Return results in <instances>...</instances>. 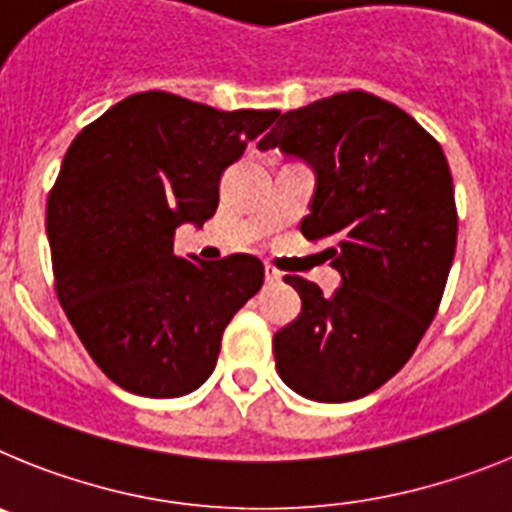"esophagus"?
I'll return each mask as SVG.
<instances>
[{
    "label": "esophagus",
    "mask_w": 512,
    "mask_h": 512,
    "mask_svg": "<svg viewBox=\"0 0 512 512\" xmlns=\"http://www.w3.org/2000/svg\"><path fill=\"white\" fill-rule=\"evenodd\" d=\"M264 277H266V282H269V284H277V282H282V271H279L277 266L266 264L264 266Z\"/></svg>",
    "instance_id": "esophagus-1"
}]
</instances>
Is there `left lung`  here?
Here are the masks:
<instances>
[{"mask_svg": "<svg viewBox=\"0 0 512 512\" xmlns=\"http://www.w3.org/2000/svg\"><path fill=\"white\" fill-rule=\"evenodd\" d=\"M259 148L315 169L300 230L343 279L325 297L284 277L302 312L274 336L277 372L307 400H359L408 364L441 305L459 228L449 161L408 112L359 89L284 112Z\"/></svg>", "mask_w": 512, "mask_h": 512, "instance_id": "left-lung-1", "label": "left lung"}]
</instances>
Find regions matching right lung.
<instances>
[{
  "mask_svg": "<svg viewBox=\"0 0 512 512\" xmlns=\"http://www.w3.org/2000/svg\"><path fill=\"white\" fill-rule=\"evenodd\" d=\"M277 117L140 92L89 122L63 156L45 212L56 295L122 390L158 400L197 390L225 325L264 284L259 259H182L174 235L215 215L223 171Z\"/></svg>",
  "mask_w": 512,
  "mask_h": 512,
  "instance_id": "1",
  "label": "right lung"
}]
</instances>
